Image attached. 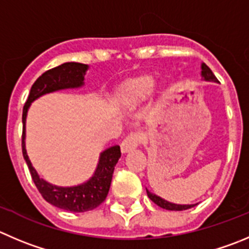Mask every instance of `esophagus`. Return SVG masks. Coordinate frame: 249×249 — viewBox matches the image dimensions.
<instances>
[{
	"instance_id": "obj_1",
	"label": "esophagus",
	"mask_w": 249,
	"mask_h": 249,
	"mask_svg": "<svg viewBox=\"0 0 249 249\" xmlns=\"http://www.w3.org/2000/svg\"><path fill=\"white\" fill-rule=\"evenodd\" d=\"M142 139H143V136H142V133H138V132L128 134L126 138L123 139L122 143H121V151H122L123 154H126L134 150V149L138 148Z\"/></svg>"
}]
</instances>
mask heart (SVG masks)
Returning <instances> with one entry per match:
<instances>
[{
  "mask_svg": "<svg viewBox=\"0 0 249 249\" xmlns=\"http://www.w3.org/2000/svg\"><path fill=\"white\" fill-rule=\"evenodd\" d=\"M156 80L153 75L143 74L132 78L118 88L116 100L123 107L133 108L141 105L155 90Z\"/></svg>",
  "mask_w": 249,
  "mask_h": 249,
  "instance_id": "heart-1",
  "label": "heart"
}]
</instances>
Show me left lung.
<instances>
[{"label":"left lung","mask_w":249,"mask_h":249,"mask_svg":"<svg viewBox=\"0 0 249 249\" xmlns=\"http://www.w3.org/2000/svg\"><path fill=\"white\" fill-rule=\"evenodd\" d=\"M200 68H202L200 77H202L203 80H205V82L219 83L217 82L216 77L214 75V73L212 72V70H210V68L208 67L205 63H202ZM146 194H148V197L150 198V199L153 200L156 205H159L160 208H162V209H166V210H177V212H179V210H187V209H189V208H193L198 204V203L197 204H176V203L167 202V200L162 199L161 197H159V196H156V194L151 193V192L148 191V189H146Z\"/></svg>","instance_id":"1"}]
</instances>
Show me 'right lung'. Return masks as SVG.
Listing matches in <instances>:
<instances>
[{"instance_id": "add662e5", "label": "right lung", "mask_w": 249, "mask_h": 249, "mask_svg": "<svg viewBox=\"0 0 249 249\" xmlns=\"http://www.w3.org/2000/svg\"><path fill=\"white\" fill-rule=\"evenodd\" d=\"M89 66L78 62H66L40 75L30 89L29 96L23 107L22 150L30 175L42 198L60 209L73 213H84L95 209L106 199L111 186L113 170L121 158L120 145H113L101 151L93 176L77 186H56L41 178L32 165L25 148V123L28 111L33 101L40 96L66 89H78L84 85V77Z\"/></svg>"}]
</instances>
